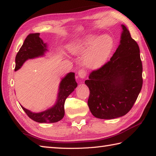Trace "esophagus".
<instances>
[{
	"instance_id": "34e87169",
	"label": "esophagus",
	"mask_w": 156,
	"mask_h": 156,
	"mask_svg": "<svg viewBox=\"0 0 156 156\" xmlns=\"http://www.w3.org/2000/svg\"><path fill=\"white\" fill-rule=\"evenodd\" d=\"M78 75L80 78L84 79L87 76V72L84 69H80V70L78 71Z\"/></svg>"
}]
</instances>
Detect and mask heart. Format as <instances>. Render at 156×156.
Segmentation results:
<instances>
[{"mask_svg": "<svg viewBox=\"0 0 156 156\" xmlns=\"http://www.w3.org/2000/svg\"><path fill=\"white\" fill-rule=\"evenodd\" d=\"M115 47V39L111 35L100 36L89 34L78 40L73 41L67 46L73 55H83L84 66L89 69H98L108 60Z\"/></svg>", "mask_w": 156, "mask_h": 156, "instance_id": "heart-1", "label": "heart"}]
</instances>
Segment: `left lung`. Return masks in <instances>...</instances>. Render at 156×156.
Wrapping results in <instances>:
<instances>
[{
	"label": "left lung",
	"mask_w": 156,
	"mask_h": 156,
	"mask_svg": "<svg viewBox=\"0 0 156 156\" xmlns=\"http://www.w3.org/2000/svg\"><path fill=\"white\" fill-rule=\"evenodd\" d=\"M120 44L110 60L93 71L84 82L90 94L88 106L96 118L112 119L126 115L143 86V65L138 44L121 24Z\"/></svg>",
	"instance_id": "1"
}]
</instances>
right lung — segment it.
<instances>
[{"label": "right lung", "instance_id": "1", "mask_svg": "<svg viewBox=\"0 0 156 156\" xmlns=\"http://www.w3.org/2000/svg\"><path fill=\"white\" fill-rule=\"evenodd\" d=\"M47 44L39 37V33H31L27 37L24 44L16 56L15 71L21 68L29 59L44 56L47 49ZM78 86L75 80V73L69 72L62 78L59 84L57 99L55 105L41 112H33L21 107L29 118L38 123H56L63 118L64 104L66 98Z\"/></svg>", "mask_w": 156, "mask_h": 156}]
</instances>
